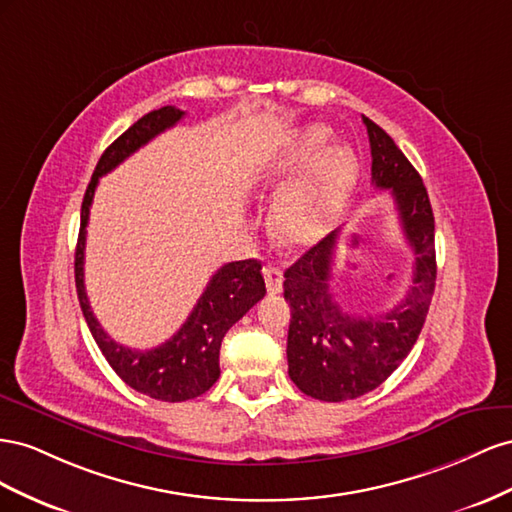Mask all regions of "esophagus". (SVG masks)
Wrapping results in <instances>:
<instances>
[{"instance_id": "34e87169", "label": "esophagus", "mask_w": 512, "mask_h": 512, "mask_svg": "<svg viewBox=\"0 0 512 512\" xmlns=\"http://www.w3.org/2000/svg\"><path fill=\"white\" fill-rule=\"evenodd\" d=\"M264 279H266V287L268 294L276 296L283 291V270L279 266H264Z\"/></svg>"}]
</instances>
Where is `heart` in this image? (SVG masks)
Returning a JSON list of instances; mask_svg holds the SVG:
<instances>
[{
    "label": "heart",
    "instance_id": "obj_1",
    "mask_svg": "<svg viewBox=\"0 0 512 512\" xmlns=\"http://www.w3.org/2000/svg\"><path fill=\"white\" fill-rule=\"evenodd\" d=\"M330 130L321 124L300 128L259 175L264 186L291 182L276 197L272 225L285 246L311 248L341 223L352 193L358 158L347 145L330 143Z\"/></svg>",
    "mask_w": 512,
    "mask_h": 512
}]
</instances>
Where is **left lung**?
<instances>
[{"label":"left lung","instance_id":"8db88e82","mask_svg":"<svg viewBox=\"0 0 512 512\" xmlns=\"http://www.w3.org/2000/svg\"><path fill=\"white\" fill-rule=\"evenodd\" d=\"M371 182L388 188L399 223L414 251L412 287L382 315L343 311L330 294V270L339 231H332L285 270L289 377L304 394L339 403L375 390L412 352L425 326L435 289V221L427 188L397 143L369 118Z\"/></svg>","mask_w":512,"mask_h":512}]
</instances>
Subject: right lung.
Listing matches in <instances>:
<instances>
[{
    "mask_svg": "<svg viewBox=\"0 0 512 512\" xmlns=\"http://www.w3.org/2000/svg\"><path fill=\"white\" fill-rule=\"evenodd\" d=\"M182 118L184 111L175 107H160L156 111H150L102 152L83 197L81 229L75 253V283L79 304L87 321V328H90L102 356L107 358L111 369L130 388H135L141 394H148L152 399L169 403L195 399L214 386L218 375H221L218 354H221V343L227 330L238 319H242L251 306H255L266 296L261 264L257 259L225 264L221 270H216L206 291L197 300L195 309L169 341L152 349H133L115 343L94 317L90 300H87L85 294L83 261L85 227L87 221H90V208L98 180L120 163H124L141 145L152 141L156 135L165 133L167 128L175 126Z\"/></svg>",
    "mask_w": 512,
    "mask_h": 512,
    "instance_id": "right-lung-1",
    "label": "right lung"
}]
</instances>
